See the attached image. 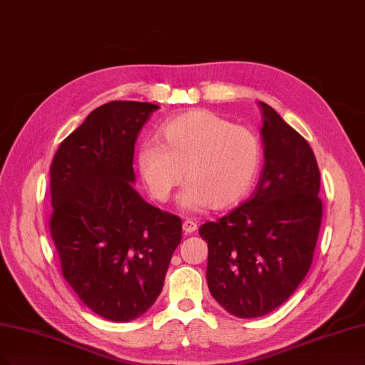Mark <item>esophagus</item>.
<instances>
[{
  "instance_id": "esophagus-1",
  "label": "esophagus",
  "mask_w": 365,
  "mask_h": 365,
  "mask_svg": "<svg viewBox=\"0 0 365 365\" xmlns=\"http://www.w3.org/2000/svg\"><path fill=\"white\" fill-rule=\"evenodd\" d=\"M182 230H184L185 234H192V232H195L197 230V225L193 220H184Z\"/></svg>"
}]
</instances>
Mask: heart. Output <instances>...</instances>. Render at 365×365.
I'll return each instance as SVG.
<instances>
[{
  "instance_id": "heart-1",
  "label": "heart",
  "mask_w": 365,
  "mask_h": 365,
  "mask_svg": "<svg viewBox=\"0 0 365 365\" xmlns=\"http://www.w3.org/2000/svg\"><path fill=\"white\" fill-rule=\"evenodd\" d=\"M262 161L259 137L207 110H192L168 120L158 143L146 142L137 153V169L149 193L169 200L184 175L180 195L185 211L228 208L254 185Z\"/></svg>"
}]
</instances>
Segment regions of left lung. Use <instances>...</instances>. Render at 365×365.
Here are the masks:
<instances>
[{
    "label": "left lung",
    "mask_w": 365,
    "mask_h": 365,
    "mask_svg": "<svg viewBox=\"0 0 365 365\" xmlns=\"http://www.w3.org/2000/svg\"><path fill=\"white\" fill-rule=\"evenodd\" d=\"M258 106L264 166L255 190L199 228L208 245L210 293L240 319L269 314L294 293L311 267L323 212L311 146L270 106Z\"/></svg>",
    "instance_id": "obj_1"
}]
</instances>
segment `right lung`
I'll use <instances>...</instances> for the list:
<instances>
[{"mask_svg":"<svg viewBox=\"0 0 365 365\" xmlns=\"http://www.w3.org/2000/svg\"><path fill=\"white\" fill-rule=\"evenodd\" d=\"M150 103L111 101L63 140L51 163L49 220L61 273L83 304L110 322H131L163 290L181 219L134 190V143Z\"/></svg>","mask_w":365,"mask_h":365,"instance_id":"add662e5","label":"right lung"}]
</instances>
